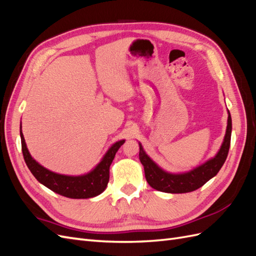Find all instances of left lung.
<instances>
[{
  "mask_svg": "<svg viewBox=\"0 0 256 256\" xmlns=\"http://www.w3.org/2000/svg\"><path fill=\"white\" fill-rule=\"evenodd\" d=\"M230 134L232 118L228 112L226 136H224L223 143L216 156L206 161L202 166L193 168L189 172L180 174L168 173L158 166L147 156L143 150L142 144L138 143V146H140L138 158H140L141 164L144 166L147 182L152 188L166 193H187L200 188L210 178L218 174L224 162H226L230 145Z\"/></svg>",
  "mask_w": 256,
  "mask_h": 256,
  "instance_id": "left-lung-1",
  "label": "left lung"
}]
</instances>
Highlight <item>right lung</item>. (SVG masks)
I'll return each instance as SVG.
<instances>
[{
	"instance_id": "1",
	"label": "right lung",
	"mask_w": 256,
	"mask_h": 256,
	"mask_svg": "<svg viewBox=\"0 0 256 256\" xmlns=\"http://www.w3.org/2000/svg\"><path fill=\"white\" fill-rule=\"evenodd\" d=\"M20 136L23 158L30 173L38 182L53 192L69 198H90L102 193L109 182L110 166L115 154L125 143V140L114 143L106 152L102 160L90 173L80 176H68L51 172L38 164L28 152L22 130H20Z\"/></svg>"
}]
</instances>
